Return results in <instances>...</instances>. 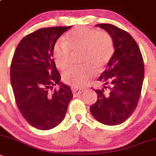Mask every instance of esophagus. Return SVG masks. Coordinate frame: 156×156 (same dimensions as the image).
<instances>
[{
  "label": "esophagus",
  "mask_w": 156,
  "mask_h": 156,
  "mask_svg": "<svg viewBox=\"0 0 156 156\" xmlns=\"http://www.w3.org/2000/svg\"><path fill=\"white\" fill-rule=\"evenodd\" d=\"M71 90H72V92L73 94H80L81 93H83V91H84V89L77 87H72Z\"/></svg>",
  "instance_id": "34e87169"
}]
</instances>
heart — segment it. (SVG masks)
I'll return each instance as SVG.
<instances>
[{
  "label": "heart",
  "instance_id": "heart-1",
  "mask_svg": "<svg viewBox=\"0 0 156 156\" xmlns=\"http://www.w3.org/2000/svg\"><path fill=\"white\" fill-rule=\"evenodd\" d=\"M112 37L107 31L88 27L76 28L55 43L52 56L57 68L65 70L70 64L72 52L82 51L81 60L85 66L71 68L64 72V82L74 87L87 84L97 73L106 66L114 54Z\"/></svg>",
  "mask_w": 156,
  "mask_h": 156
}]
</instances>
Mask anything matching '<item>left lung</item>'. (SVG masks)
Instances as JSON below:
<instances>
[{"label":"left lung","instance_id":"8db88e82","mask_svg":"<svg viewBox=\"0 0 156 156\" xmlns=\"http://www.w3.org/2000/svg\"><path fill=\"white\" fill-rule=\"evenodd\" d=\"M97 26L111 35L115 50L98 79L104 83V88L96 90L98 100L90 111L99 122L118 125L125 122L138 105L145 74L143 58L138 44L127 31L111 24Z\"/></svg>","mask_w":156,"mask_h":156}]
</instances>
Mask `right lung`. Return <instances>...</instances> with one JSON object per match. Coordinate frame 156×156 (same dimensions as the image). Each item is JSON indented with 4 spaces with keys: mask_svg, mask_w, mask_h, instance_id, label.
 I'll return each mask as SVG.
<instances>
[{
    "mask_svg": "<svg viewBox=\"0 0 156 156\" xmlns=\"http://www.w3.org/2000/svg\"><path fill=\"white\" fill-rule=\"evenodd\" d=\"M71 27L36 30L20 41L13 55L11 83L17 106L37 129L49 130L59 125L73 97L70 87L60 83L52 56L57 39ZM57 84L61 88L53 91Z\"/></svg>",
    "mask_w": 156,
    "mask_h": 156,
    "instance_id": "1",
    "label": "right lung"
}]
</instances>
